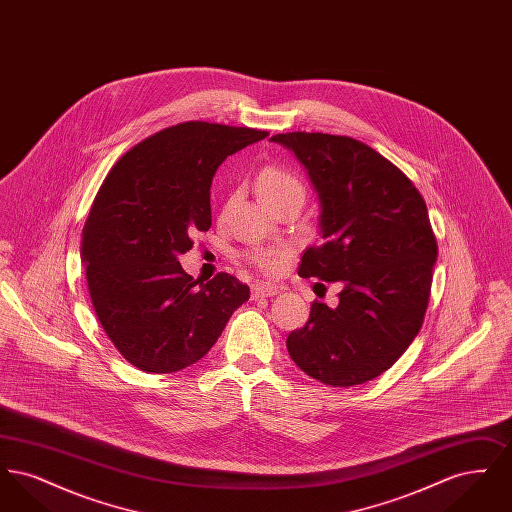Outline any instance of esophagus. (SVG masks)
<instances>
[{
  "label": "esophagus",
  "mask_w": 512,
  "mask_h": 512,
  "mask_svg": "<svg viewBox=\"0 0 512 512\" xmlns=\"http://www.w3.org/2000/svg\"><path fill=\"white\" fill-rule=\"evenodd\" d=\"M251 295H253V299H257V297H274V295H278V288L274 284H268V282H259V284H255L251 288Z\"/></svg>",
  "instance_id": "1"
}]
</instances>
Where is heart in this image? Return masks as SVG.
<instances>
[{
    "instance_id": "heart-1",
    "label": "heart",
    "mask_w": 512,
    "mask_h": 512,
    "mask_svg": "<svg viewBox=\"0 0 512 512\" xmlns=\"http://www.w3.org/2000/svg\"><path fill=\"white\" fill-rule=\"evenodd\" d=\"M257 188H259V194L265 199V203L270 207H276L284 201H290V199H305V186L303 182L286 169L282 167H265L263 171L259 172L257 176ZM249 259L263 270H274L278 265V257L276 253L267 251V249H259V251H253L249 255Z\"/></svg>"
}]
</instances>
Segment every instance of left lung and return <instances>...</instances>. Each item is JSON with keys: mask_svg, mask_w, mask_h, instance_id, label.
<instances>
[{"mask_svg": "<svg viewBox=\"0 0 512 512\" xmlns=\"http://www.w3.org/2000/svg\"><path fill=\"white\" fill-rule=\"evenodd\" d=\"M305 167L320 203L322 244L299 276L341 282L340 303L311 305L286 341L293 363L326 386L386 372L413 343L428 307L438 244L413 182L359 140L322 132L270 138Z\"/></svg>", "mask_w": 512, "mask_h": 512, "instance_id": "obj_1", "label": "left lung"}]
</instances>
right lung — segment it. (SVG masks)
Masks as SVG:
<instances>
[{"label": "right lung", "instance_id": "add662e5", "mask_svg": "<svg viewBox=\"0 0 512 512\" xmlns=\"http://www.w3.org/2000/svg\"><path fill=\"white\" fill-rule=\"evenodd\" d=\"M265 130L182 122L132 147L107 174L82 230L80 257L98 320L130 365L178 372L203 359L249 288L220 272L196 286L178 257L211 228L222 161Z\"/></svg>", "mask_w": 512, "mask_h": 512}]
</instances>
